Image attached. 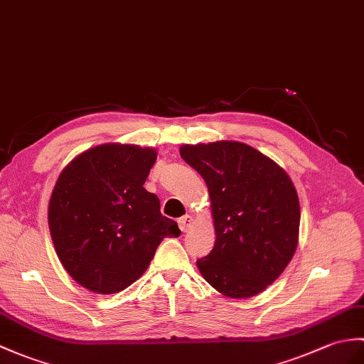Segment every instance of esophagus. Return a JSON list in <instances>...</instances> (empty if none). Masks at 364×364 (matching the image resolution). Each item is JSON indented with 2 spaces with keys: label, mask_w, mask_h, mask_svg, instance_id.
Segmentation results:
<instances>
[{
  "label": "esophagus",
  "mask_w": 364,
  "mask_h": 364,
  "mask_svg": "<svg viewBox=\"0 0 364 364\" xmlns=\"http://www.w3.org/2000/svg\"><path fill=\"white\" fill-rule=\"evenodd\" d=\"M192 223H193V218H192L191 215H184V217H181L180 220H178V226H180V230H181L183 232L188 231L189 228L192 226Z\"/></svg>",
  "instance_id": "esophagus-1"
}]
</instances>
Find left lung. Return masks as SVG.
I'll return each instance as SVG.
<instances>
[{
    "label": "left lung",
    "mask_w": 364,
    "mask_h": 364,
    "mask_svg": "<svg viewBox=\"0 0 364 364\" xmlns=\"http://www.w3.org/2000/svg\"><path fill=\"white\" fill-rule=\"evenodd\" d=\"M203 176L213 210L215 243L197 260L206 282L228 298L264 291L296 251L299 198L290 176L259 150L235 141L180 147Z\"/></svg>",
    "instance_id": "obj_1"
}]
</instances>
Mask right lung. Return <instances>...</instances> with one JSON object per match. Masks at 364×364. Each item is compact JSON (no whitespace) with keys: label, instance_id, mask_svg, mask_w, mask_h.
Wrapping results in <instances>:
<instances>
[{"label":"right lung","instance_id":"right-lung-1","mask_svg":"<svg viewBox=\"0 0 364 364\" xmlns=\"http://www.w3.org/2000/svg\"><path fill=\"white\" fill-rule=\"evenodd\" d=\"M156 151L102 144L75 156L54 186L48 222L63 268L85 289L109 294L142 276L164 237H178L144 189Z\"/></svg>","mask_w":364,"mask_h":364}]
</instances>
